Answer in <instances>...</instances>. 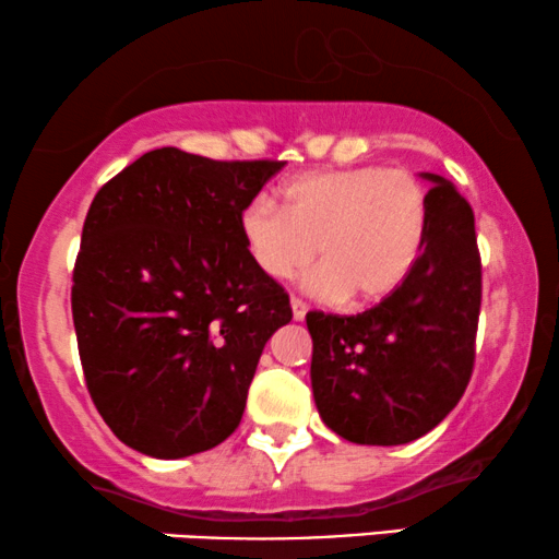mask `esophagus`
<instances>
[{"label": "esophagus", "mask_w": 559, "mask_h": 559, "mask_svg": "<svg viewBox=\"0 0 559 559\" xmlns=\"http://www.w3.org/2000/svg\"><path fill=\"white\" fill-rule=\"evenodd\" d=\"M289 308H293L295 321H302V318H306V313H308V306L302 300H297V297H293V300H289Z\"/></svg>", "instance_id": "34e87169"}]
</instances>
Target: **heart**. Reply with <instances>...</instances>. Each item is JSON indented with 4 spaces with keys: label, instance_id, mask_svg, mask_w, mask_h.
Masks as SVG:
<instances>
[{
    "label": "heart",
    "instance_id": "obj_1",
    "mask_svg": "<svg viewBox=\"0 0 559 559\" xmlns=\"http://www.w3.org/2000/svg\"><path fill=\"white\" fill-rule=\"evenodd\" d=\"M282 210L253 200L238 215L243 249L264 277L293 280L321 257L308 289L354 306L385 300L408 280L429 230V192L408 169L308 171L280 190Z\"/></svg>",
    "mask_w": 559,
    "mask_h": 559
}]
</instances>
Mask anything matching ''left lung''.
<instances>
[{
  "label": "left lung",
  "mask_w": 559,
  "mask_h": 559,
  "mask_svg": "<svg viewBox=\"0 0 559 559\" xmlns=\"http://www.w3.org/2000/svg\"><path fill=\"white\" fill-rule=\"evenodd\" d=\"M429 230L408 280L357 316H306L316 408L354 444L395 447L429 433L460 403L475 365L483 266L469 202L424 174Z\"/></svg>",
  "instance_id": "1"
}]
</instances>
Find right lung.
Masks as SVG:
<instances>
[{
  "label": "right lung",
  "mask_w": 559,
  "mask_h": 559,
  "mask_svg": "<svg viewBox=\"0 0 559 559\" xmlns=\"http://www.w3.org/2000/svg\"><path fill=\"white\" fill-rule=\"evenodd\" d=\"M280 169L166 146L94 194L71 313L92 401L135 452L179 460L241 424L264 344L293 321L287 293L238 234Z\"/></svg>",
  "instance_id": "add662e5"
}]
</instances>
